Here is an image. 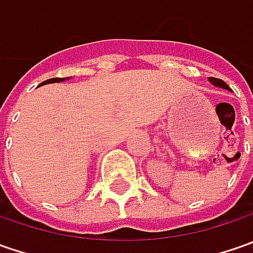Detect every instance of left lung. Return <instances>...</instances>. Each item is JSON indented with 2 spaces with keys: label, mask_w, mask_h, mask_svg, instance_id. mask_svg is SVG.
Returning a JSON list of instances; mask_svg holds the SVG:
<instances>
[{
  "label": "left lung",
  "mask_w": 253,
  "mask_h": 253,
  "mask_svg": "<svg viewBox=\"0 0 253 253\" xmlns=\"http://www.w3.org/2000/svg\"><path fill=\"white\" fill-rule=\"evenodd\" d=\"M210 82L214 84V85H217V87H221V88H225V90H231L227 83L225 82H222L221 79H215V77H210Z\"/></svg>",
  "instance_id": "1"
}]
</instances>
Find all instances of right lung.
<instances>
[{"label": "right lung", "mask_w": 253, "mask_h": 253, "mask_svg": "<svg viewBox=\"0 0 253 253\" xmlns=\"http://www.w3.org/2000/svg\"><path fill=\"white\" fill-rule=\"evenodd\" d=\"M59 82H63V79H59V77H56V79H49V80L43 82L41 85H43V84H49V83H59Z\"/></svg>", "instance_id": "add662e5"}]
</instances>
